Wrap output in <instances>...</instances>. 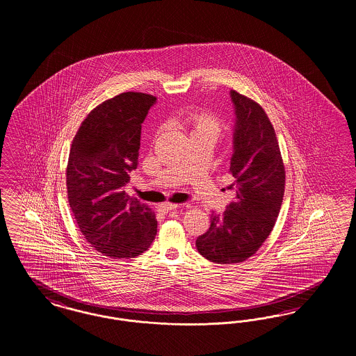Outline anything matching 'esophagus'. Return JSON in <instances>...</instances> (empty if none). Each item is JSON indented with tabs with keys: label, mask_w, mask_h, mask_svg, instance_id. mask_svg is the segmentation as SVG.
<instances>
[{
	"label": "esophagus",
	"mask_w": 356,
	"mask_h": 356,
	"mask_svg": "<svg viewBox=\"0 0 356 356\" xmlns=\"http://www.w3.org/2000/svg\"><path fill=\"white\" fill-rule=\"evenodd\" d=\"M177 208H179L177 204L172 203L160 204V205L157 207V209H159L160 212H163V213H168L170 211H176Z\"/></svg>",
	"instance_id": "obj_1"
}]
</instances>
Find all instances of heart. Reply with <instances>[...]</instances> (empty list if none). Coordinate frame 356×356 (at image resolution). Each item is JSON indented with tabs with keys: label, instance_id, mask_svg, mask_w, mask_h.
<instances>
[{
	"label": "heart",
	"instance_id": "obj_1",
	"mask_svg": "<svg viewBox=\"0 0 356 356\" xmlns=\"http://www.w3.org/2000/svg\"><path fill=\"white\" fill-rule=\"evenodd\" d=\"M184 122L189 128L191 137H199L209 141L212 145L219 140L222 131L224 122L215 115L208 112H191L184 116Z\"/></svg>",
	"mask_w": 356,
	"mask_h": 356
}]
</instances>
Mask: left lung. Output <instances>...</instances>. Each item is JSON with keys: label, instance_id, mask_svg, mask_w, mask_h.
I'll return each instance as SVG.
<instances>
[{"label": "left lung", "instance_id": "8db88e82", "mask_svg": "<svg viewBox=\"0 0 356 356\" xmlns=\"http://www.w3.org/2000/svg\"><path fill=\"white\" fill-rule=\"evenodd\" d=\"M235 106L234 154L229 172L235 199L222 215H211L208 231L196 248L209 261L241 263L270 236L284 196L286 170L275 129L264 109L231 90Z\"/></svg>", "mask_w": 356, "mask_h": 356}]
</instances>
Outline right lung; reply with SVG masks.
Masks as SVG:
<instances>
[{
    "instance_id": "add662e5",
    "label": "right lung",
    "mask_w": 356,
    "mask_h": 356,
    "mask_svg": "<svg viewBox=\"0 0 356 356\" xmlns=\"http://www.w3.org/2000/svg\"><path fill=\"white\" fill-rule=\"evenodd\" d=\"M156 100L140 92L120 93L97 105L72 141L70 209L86 241L113 259L143 254L157 234L152 209L124 191L137 168L141 124Z\"/></svg>"
}]
</instances>
